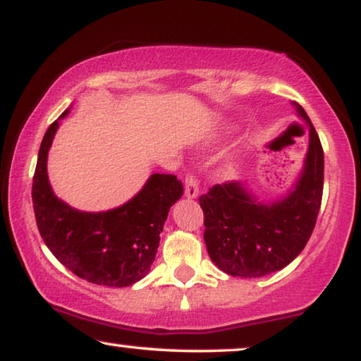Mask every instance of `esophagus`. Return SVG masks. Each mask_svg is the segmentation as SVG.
<instances>
[{
	"label": "esophagus",
	"instance_id": "esophagus-1",
	"mask_svg": "<svg viewBox=\"0 0 361 361\" xmlns=\"http://www.w3.org/2000/svg\"><path fill=\"white\" fill-rule=\"evenodd\" d=\"M199 195V182L192 174H187L185 177V197L187 199H195Z\"/></svg>",
	"mask_w": 361,
	"mask_h": 361
}]
</instances>
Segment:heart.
<instances>
[{
	"mask_svg": "<svg viewBox=\"0 0 361 361\" xmlns=\"http://www.w3.org/2000/svg\"><path fill=\"white\" fill-rule=\"evenodd\" d=\"M231 172H235V171H231Z\"/></svg>",
	"mask_w": 361,
	"mask_h": 361,
	"instance_id": "b5f03b06",
	"label": "heart"
}]
</instances>
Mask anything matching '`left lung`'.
<instances>
[{"mask_svg":"<svg viewBox=\"0 0 361 361\" xmlns=\"http://www.w3.org/2000/svg\"><path fill=\"white\" fill-rule=\"evenodd\" d=\"M293 105L309 126L307 154L293 187L279 199L263 200L233 180L214 185L199 199L207 251L230 276L261 278L286 268L314 231L322 204L324 151L307 113Z\"/></svg>","mask_w":361,"mask_h":361,"instance_id":"left-lung-1","label":"left lung"}]
</instances>
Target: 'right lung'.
Instances as JSON below:
<instances>
[{"mask_svg":"<svg viewBox=\"0 0 361 361\" xmlns=\"http://www.w3.org/2000/svg\"><path fill=\"white\" fill-rule=\"evenodd\" d=\"M59 120L42 137L32 179L39 233L51 253L78 278L110 288L135 284L149 273L167 214L184 194L182 182L172 174H152L131 200L116 209H73L54 194L47 176V156Z\"/></svg>","mask_w":361,"mask_h":361,"instance_id":"1","label":"right lung"}]
</instances>
